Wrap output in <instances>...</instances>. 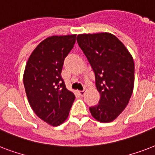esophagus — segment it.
Returning <instances> with one entry per match:
<instances>
[{
    "label": "esophagus",
    "instance_id": "34e87169",
    "mask_svg": "<svg viewBox=\"0 0 155 155\" xmlns=\"http://www.w3.org/2000/svg\"><path fill=\"white\" fill-rule=\"evenodd\" d=\"M79 93H80V96H84V95L85 94V91L84 90H83V91H80V92H79Z\"/></svg>",
    "mask_w": 155,
    "mask_h": 155
}]
</instances>
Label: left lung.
Listing matches in <instances>:
<instances>
[{
    "label": "left lung",
    "mask_w": 155,
    "mask_h": 155,
    "mask_svg": "<svg viewBox=\"0 0 155 155\" xmlns=\"http://www.w3.org/2000/svg\"><path fill=\"white\" fill-rule=\"evenodd\" d=\"M78 44L95 74L101 98L90 107L92 116L100 122H111L127 106L134 86V63L125 45L110 33L81 34Z\"/></svg>",
    "instance_id": "1"
}]
</instances>
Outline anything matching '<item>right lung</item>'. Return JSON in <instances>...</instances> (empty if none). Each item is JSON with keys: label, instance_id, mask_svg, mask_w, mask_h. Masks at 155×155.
<instances>
[{"label": "right lung", "instance_id": "obj_1", "mask_svg": "<svg viewBox=\"0 0 155 155\" xmlns=\"http://www.w3.org/2000/svg\"><path fill=\"white\" fill-rule=\"evenodd\" d=\"M76 35H54L38 45L25 65L23 83L29 104L47 124L58 126L68 117L75 97L65 86L61 72Z\"/></svg>", "mask_w": 155, "mask_h": 155}]
</instances>
